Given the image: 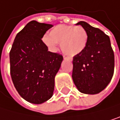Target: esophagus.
I'll list each match as a JSON object with an SVG mask.
<instances>
[{"label": "esophagus", "instance_id": "esophagus-1", "mask_svg": "<svg viewBox=\"0 0 120 120\" xmlns=\"http://www.w3.org/2000/svg\"><path fill=\"white\" fill-rule=\"evenodd\" d=\"M64 59H68V60H69V61H71V59H70V58H69V57L64 56Z\"/></svg>", "mask_w": 120, "mask_h": 120}]
</instances>
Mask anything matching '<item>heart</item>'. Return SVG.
Wrapping results in <instances>:
<instances>
[{
  "instance_id": "obj_1",
  "label": "heart",
  "mask_w": 120,
  "mask_h": 120,
  "mask_svg": "<svg viewBox=\"0 0 120 120\" xmlns=\"http://www.w3.org/2000/svg\"><path fill=\"white\" fill-rule=\"evenodd\" d=\"M44 44L52 51L57 50V44H61L62 51L69 56H74L82 53L88 42V34L81 26L58 25L44 36Z\"/></svg>"
}]
</instances>
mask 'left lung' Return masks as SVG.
Listing matches in <instances>:
<instances>
[{"mask_svg": "<svg viewBox=\"0 0 120 120\" xmlns=\"http://www.w3.org/2000/svg\"><path fill=\"white\" fill-rule=\"evenodd\" d=\"M81 25L88 34L85 49L73 57L72 79L80 92L95 94L110 82L115 68V55L109 37L84 21Z\"/></svg>", "mask_w": 120, "mask_h": 120, "instance_id": "1", "label": "left lung"}]
</instances>
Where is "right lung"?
Wrapping results in <instances>:
<instances>
[{
	"instance_id": "1",
	"label": "right lung",
	"mask_w": 120,
	"mask_h": 120,
	"mask_svg": "<svg viewBox=\"0 0 120 120\" xmlns=\"http://www.w3.org/2000/svg\"><path fill=\"white\" fill-rule=\"evenodd\" d=\"M51 24L32 21L17 34L10 51L11 76L20 96L33 104L49 100L62 55L48 51L41 38Z\"/></svg>"
}]
</instances>
